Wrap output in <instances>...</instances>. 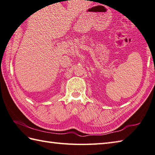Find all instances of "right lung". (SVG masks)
Wrapping results in <instances>:
<instances>
[{
  "mask_svg": "<svg viewBox=\"0 0 155 155\" xmlns=\"http://www.w3.org/2000/svg\"><path fill=\"white\" fill-rule=\"evenodd\" d=\"M70 1H71V0H70Z\"/></svg>",
  "mask_w": 155,
  "mask_h": 155,
  "instance_id": "1",
  "label": "right lung"
}]
</instances>
